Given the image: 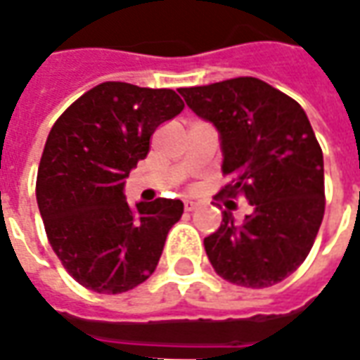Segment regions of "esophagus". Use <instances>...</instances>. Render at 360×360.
<instances>
[{
  "label": "esophagus",
  "instance_id": "1",
  "mask_svg": "<svg viewBox=\"0 0 360 360\" xmlns=\"http://www.w3.org/2000/svg\"><path fill=\"white\" fill-rule=\"evenodd\" d=\"M199 207V203H195V201H185V211H195Z\"/></svg>",
  "mask_w": 360,
  "mask_h": 360
}]
</instances>
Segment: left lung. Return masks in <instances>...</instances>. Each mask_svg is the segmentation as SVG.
Wrapping results in <instances>:
<instances>
[{"label": "left lung", "instance_id": "obj_1", "mask_svg": "<svg viewBox=\"0 0 360 360\" xmlns=\"http://www.w3.org/2000/svg\"><path fill=\"white\" fill-rule=\"evenodd\" d=\"M179 94L221 133L219 195L243 197L253 213L237 225L231 211L205 251L219 277L265 289L287 279L307 259L325 215L323 151L307 113L292 97L257 77H235Z\"/></svg>", "mask_w": 360, "mask_h": 360}]
</instances>
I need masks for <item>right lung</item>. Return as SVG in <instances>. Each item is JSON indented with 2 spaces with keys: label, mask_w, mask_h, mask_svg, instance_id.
<instances>
[{
  "label": "right lung",
  "mask_w": 360,
  "mask_h": 360,
  "mask_svg": "<svg viewBox=\"0 0 360 360\" xmlns=\"http://www.w3.org/2000/svg\"><path fill=\"white\" fill-rule=\"evenodd\" d=\"M183 107L173 89L105 81L53 123L35 195L51 249L83 287L117 295L153 275L183 203L155 199L133 207L123 185L149 153L157 127Z\"/></svg>",
  "instance_id": "add662e5"
}]
</instances>
